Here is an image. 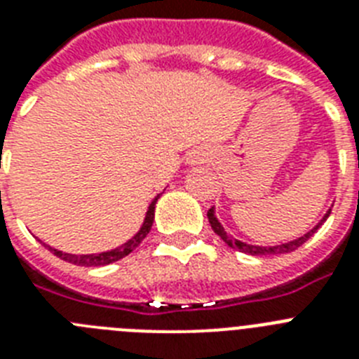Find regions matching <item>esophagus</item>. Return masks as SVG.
<instances>
[{
	"mask_svg": "<svg viewBox=\"0 0 359 359\" xmlns=\"http://www.w3.org/2000/svg\"><path fill=\"white\" fill-rule=\"evenodd\" d=\"M207 158H209V154H205V152H194V154L189 158V163L191 165L203 163V161H207Z\"/></svg>",
	"mask_w": 359,
	"mask_h": 359,
	"instance_id": "34e87169",
	"label": "esophagus"
}]
</instances>
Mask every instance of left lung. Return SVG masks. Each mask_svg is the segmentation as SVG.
<instances>
[{
    "instance_id": "1",
    "label": "left lung",
    "mask_w": 359,
    "mask_h": 359,
    "mask_svg": "<svg viewBox=\"0 0 359 359\" xmlns=\"http://www.w3.org/2000/svg\"><path fill=\"white\" fill-rule=\"evenodd\" d=\"M329 214H330V209L327 210L325 216L321 217L320 222H318L316 225L312 226V229L307 232V234L299 236V238H296V240L287 241V243L269 245V247H262V245H250V243H245V241L236 240L234 236L229 234V232H226L225 229H223L222 223L217 222L216 210H214V207L209 210V212H207V216H209V223H210V226H212V231L216 232V234L219 236V238H222V240L225 241L226 245H229V247H232V249H236V250H240V252L250 254V256H271V254L292 252V250H296V249H298V247H302V245L305 243V241H307L309 238H311V236L314 234V232H316L318 229H320V226L327 222V217H329Z\"/></svg>"
}]
</instances>
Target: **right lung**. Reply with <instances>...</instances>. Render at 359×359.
I'll list each match as a JSON object with an SVG mask.
<instances>
[{"mask_svg": "<svg viewBox=\"0 0 359 359\" xmlns=\"http://www.w3.org/2000/svg\"><path fill=\"white\" fill-rule=\"evenodd\" d=\"M159 196L161 194H158L154 200L150 201L149 209H147V214H145V219H143L140 231H137L130 240H127L123 245L116 247V249H110V250H105V252H97V254H69V252H63V250L54 249V247H50V245L43 243L41 241L43 247L50 250V252L54 254V256H57L60 259H63V262H69L72 263V265H79V267H103V265H110V263L119 262V259L125 258V256H128V254L133 252L137 245L145 240V236L150 232V226H152V223H154L156 201L159 200Z\"/></svg>", "mask_w": 359, "mask_h": 359, "instance_id": "right-lung-1", "label": "right lung"}]
</instances>
